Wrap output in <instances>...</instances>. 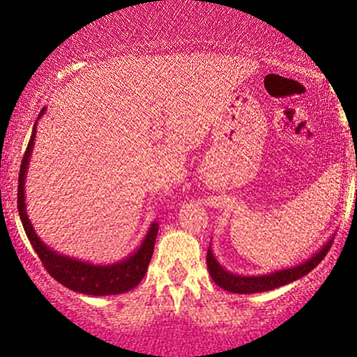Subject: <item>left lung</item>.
<instances>
[{"mask_svg": "<svg viewBox=\"0 0 357 357\" xmlns=\"http://www.w3.org/2000/svg\"><path fill=\"white\" fill-rule=\"evenodd\" d=\"M334 236H331L327 240V243L319 250L317 253H314L309 260H305L304 264H298L296 267L290 268H282L277 272L265 273V275H236V273L230 272V270L223 268L218 264L215 255L211 252V245L208 248L206 255V265L210 270V275L215 284L221 287V289L228 290L233 294H257V292H268V290L278 289V287L290 284V282H296L298 278H302L310 270H314L319 264L324 260V257L329 252L331 245H333Z\"/></svg>", "mask_w": 357, "mask_h": 357, "instance_id": "left-lung-1", "label": "left lung"}]
</instances>
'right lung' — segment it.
I'll return each instance as SVG.
<instances>
[{
  "label": "right lung",
  "instance_id": "add662e5",
  "mask_svg": "<svg viewBox=\"0 0 357 357\" xmlns=\"http://www.w3.org/2000/svg\"><path fill=\"white\" fill-rule=\"evenodd\" d=\"M45 110L42 109L38 119L43 116ZM36 136V122L33 126V132H31L30 142H28L26 151L22 159V166H20V178H18V213L20 220H22L24 233H26L28 240H30L31 247L36 252V255L42 260L43 267L47 272L65 285L67 289L73 292L85 294V296H117V294H124L132 290L139 282L142 280L149 267V261L153 258L155 236H158L159 225L151 223L149 230H147L144 240H142L141 247L136 252L130 253L124 260L117 261V264L110 265H93L89 261L77 260V258L65 257L61 253L55 252L50 247L40 240L36 235L33 225L26 215V203H24V179H26L28 165H30L31 151H33Z\"/></svg>",
  "mask_w": 357,
  "mask_h": 357
}]
</instances>
